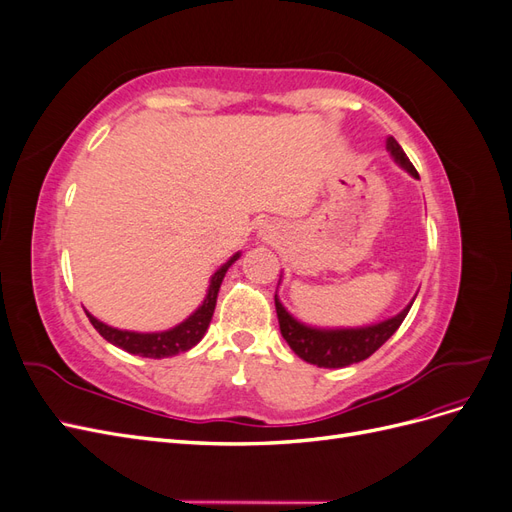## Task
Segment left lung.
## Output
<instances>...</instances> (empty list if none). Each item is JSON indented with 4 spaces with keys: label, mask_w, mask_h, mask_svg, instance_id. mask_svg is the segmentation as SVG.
<instances>
[{
    "label": "left lung",
    "mask_w": 512,
    "mask_h": 512,
    "mask_svg": "<svg viewBox=\"0 0 512 512\" xmlns=\"http://www.w3.org/2000/svg\"><path fill=\"white\" fill-rule=\"evenodd\" d=\"M386 149L391 151L393 160L401 168L408 170L414 179H418L416 168L412 166L404 149L399 147V143L393 136L386 138ZM412 303L414 299L410 301V305L401 309L397 316L386 318L378 324H369V327L316 329V327H307V324L290 316L275 294V312H277V320H280V331H282V337L288 342V346L292 348V352L301 356V359L307 363L318 365V367H329V369L346 367V365L369 359V356L374 354L386 339L401 327V322H404V318L408 316Z\"/></svg>",
    "instance_id": "left-lung-1"
}]
</instances>
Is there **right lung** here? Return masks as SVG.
Returning a JSON list of instances; mask_svg holds the SVG:
<instances>
[{"instance_id": "right-lung-1", "label": "right lung", "mask_w": 512, "mask_h": 512, "mask_svg": "<svg viewBox=\"0 0 512 512\" xmlns=\"http://www.w3.org/2000/svg\"><path fill=\"white\" fill-rule=\"evenodd\" d=\"M239 256H241V252L230 256V260L224 262V265L211 275L209 290H207V297H205L203 305H198L194 314H190L183 322H179L177 327L168 329V331H158V333L121 331L115 327H108V324L100 322L89 312H85V314H87L89 322L94 324V329L106 339V342H111L113 346L126 350L130 354L145 356V359H166V356L188 352L190 348H194L200 342V339L205 337V333L209 329V322L213 318L215 301H218V292H220L224 275L230 269L232 262H235Z\"/></svg>"}]
</instances>
